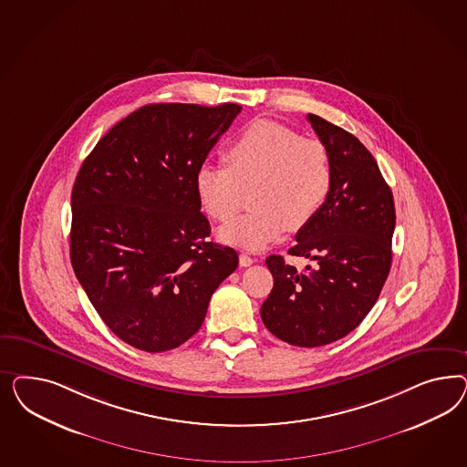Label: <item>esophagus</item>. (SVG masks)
Instances as JSON below:
<instances>
[{
    "label": "esophagus",
    "instance_id": "1",
    "mask_svg": "<svg viewBox=\"0 0 467 467\" xmlns=\"http://www.w3.org/2000/svg\"><path fill=\"white\" fill-rule=\"evenodd\" d=\"M254 260L252 256H248L246 254H240V265L241 267H250L254 264Z\"/></svg>",
    "mask_w": 467,
    "mask_h": 467
}]
</instances>
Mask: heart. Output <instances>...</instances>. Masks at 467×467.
Segmentation results:
<instances>
[{"mask_svg":"<svg viewBox=\"0 0 467 467\" xmlns=\"http://www.w3.org/2000/svg\"><path fill=\"white\" fill-rule=\"evenodd\" d=\"M227 162H203L195 172L200 205L215 221H227L241 193L254 186V211L219 229L227 244L260 252L289 229L308 226L322 211L334 184L332 157L324 141L262 119L229 145Z\"/></svg>","mask_w":467,"mask_h":467,"instance_id":"heart-1","label":"heart"}]
</instances>
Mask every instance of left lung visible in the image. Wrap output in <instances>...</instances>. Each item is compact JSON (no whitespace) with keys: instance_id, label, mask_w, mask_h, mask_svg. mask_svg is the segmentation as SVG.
Wrapping results in <instances>:
<instances>
[{"instance_id":"obj_1","label":"left lung","mask_w":467,"mask_h":467,"mask_svg":"<svg viewBox=\"0 0 467 467\" xmlns=\"http://www.w3.org/2000/svg\"><path fill=\"white\" fill-rule=\"evenodd\" d=\"M332 157L334 184L326 205L297 231L289 254L315 262L303 272L270 254L274 287L260 315L279 339L318 348L363 322L392 264L394 197L375 157L349 131L317 114L306 116Z\"/></svg>"}]
</instances>
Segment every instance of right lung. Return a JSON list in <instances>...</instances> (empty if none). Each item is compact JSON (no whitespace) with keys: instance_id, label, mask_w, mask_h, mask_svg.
<instances>
[{"instance_id":"1","label":"right lung","mask_w":467,"mask_h":467,"mask_svg":"<svg viewBox=\"0 0 467 467\" xmlns=\"http://www.w3.org/2000/svg\"><path fill=\"white\" fill-rule=\"evenodd\" d=\"M238 104H149L87 156L71 192V265L114 336L162 353L203 324L238 254L207 240L195 172Z\"/></svg>"}]
</instances>
